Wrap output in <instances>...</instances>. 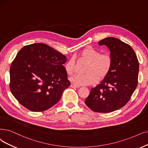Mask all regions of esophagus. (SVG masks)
I'll return each mask as SVG.
<instances>
[{
    "mask_svg": "<svg viewBox=\"0 0 148 148\" xmlns=\"http://www.w3.org/2000/svg\"><path fill=\"white\" fill-rule=\"evenodd\" d=\"M71 88H79V86H77V85H74V84H71Z\"/></svg>",
    "mask_w": 148,
    "mask_h": 148,
    "instance_id": "34e87169",
    "label": "esophagus"
}]
</instances>
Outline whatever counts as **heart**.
<instances>
[{"label":"heart","instance_id":"1","mask_svg":"<svg viewBox=\"0 0 148 148\" xmlns=\"http://www.w3.org/2000/svg\"><path fill=\"white\" fill-rule=\"evenodd\" d=\"M80 60L88 63L84 75L75 74L70 79L71 82L77 86H86L96 84L98 79H103L110 73L112 66V58L108 53H101L100 51L91 47H87L79 53ZM75 62L70 58L64 64L66 73L71 75L75 71Z\"/></svg>","mask_w":148,"mask_h":148}]
</instances>
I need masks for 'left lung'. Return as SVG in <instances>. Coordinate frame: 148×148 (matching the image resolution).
<instances>
[{"label": "left lung", "instance_id": "obj_1", "mask_svg": "<svg viewBox=\"0 0 148 148\" xmlns=\"http://www.w3.org/2000/svg\"><path fill=\"white\" fill-rule=\"evenodd\" d=\"M110 51L112 66L107 77L92 88L85 103L97 113H110L124 107L138 85L139 63L134 49L128 44L113 37L101 40Z\"/></svg>", "mask_w": 148, "mask_h": 148}]
</instances>
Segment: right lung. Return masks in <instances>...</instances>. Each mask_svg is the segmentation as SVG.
<instances>
[{
    "instance_id": "add662e5",
    "label": "right lung",
    "mask_w": 148,
    "mask_h": 148,
    "mask_svg": "<svg viewBox=\"0 0 148 148\" xmlns=\"http://www.w3.org/2000/svg\"><path fill=\"white\" fill-rule=\"evenodd\" d=\"M65 56L44 43L25 46L10 66V88L17 101L32 112L48 110L71 85Z\"/></svg>"
}]
</instances>
